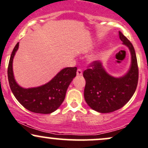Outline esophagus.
<instances>
[{"instance_id":"1","label":"esophagus","mask_w":148,"mask_h":148,"mask_svg":"<svg viewBox=\"0 0 148 148\" xmlns=\"http://www.w3.org/2000/svg\"><path fill=\"white\" fill-rule=\"evenodd\" d=\"M82 74H83V72H82V69H78L77 71V75L79 76V77H81V76H82Z\"/></svg>"}]
</instances>
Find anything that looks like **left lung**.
Listing matches in <instances>:
<instances>
[{
  "mask_svg": "<svg viewBox=\"0 0 148 148\" xmlns=\"http://www.w3.org/2000/svg\"><path fill=\"white\" fill-rule=\"evenodd\" d=\"M119 38L129 48L131 56V66L126 74L120 77L110 75L100 61H94L84 71L86 86L84 98L89 107L100 113H109L124 106L133 96L138 81V67L132 43L121 32Z\"/></svg>",
  "mask_w": 148,
  "mask_h": 148,
  "instance_id": "8db88e82",
  "label": "left lung"
}]
</instances>
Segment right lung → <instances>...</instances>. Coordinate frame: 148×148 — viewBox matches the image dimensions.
Returning a JSON list of instances; mask_svg holds the SVG:
<instances>
[{
  "instance_id": "right-lung-1",
  "label": "right lung",
  "mask_w": 148,
  "mask_h": 148,
  "mask_svg": "<svg viewBox=\"0 0 148 148\" xmlns=\"http://www.w3.org/2000/svg\"><path fill=\"white\" fill-rule=\"evenodd\" d=\"M18 48L19 43H17L12 52L8 68V82L12 93L24 108L32 112H53L64 101L66 90L77 75V68L76 66L64 68L44 85L24 88L16 82L12 69L13 58Z\"/></svg>"
}]
</instances>
